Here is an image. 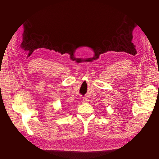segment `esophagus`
Returning a JSON list of instances; mask_svg holds the SVG:
<instances>
[{
	"instance_id": "esophagus-1",
	"label": "esophagus",
	"mask_w": 159,
	"mask_h": 159,
	"mask_svg": "<svg viewBox=\"0 0 159 159\" xmlns=\"http://www.w3.org/2000/svg\"><path fill=\"white\" fill-rule=\"evenodd\" d=\"M83 102L84 103H88L89 102V99L88 98H83Z\"/></svg>"
}]
</instances>
